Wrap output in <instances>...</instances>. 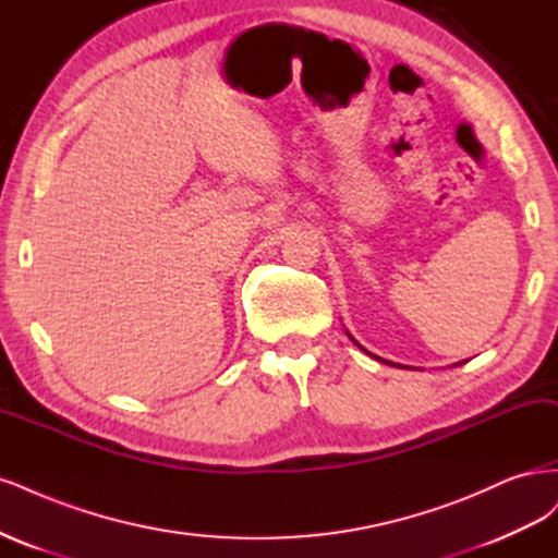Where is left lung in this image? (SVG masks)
Listing matches in <instances>:
<instances>
[{"mask_svg":"<svg viewBox=\"0 0 558 558\" xmlns=\"http://www.w3.org/2000/svg\"><path fill=\"white\" fill-rule=\"evenodd\" d=\"M348 336H350V333H348ZM350 338H352V336H350ZM352 340H354V338H352ZM354 343H356V340H354ZM356 345H359V343H356ZM359 348H362V345H359ZM362 350H364V348H362ZM364 352H366V350H364ZM368 354H371V352H368ZM371 356H373V354H371ZM375 359H377V362H385V359H380V356H375ZM385 364L397 366V364H391V362H385ZM463 364H465V362H463Z\"/></svg>","mask_w":558,"mask_h":558,"instance_id":"obj_1","label":"left lung"}]
</instances>
